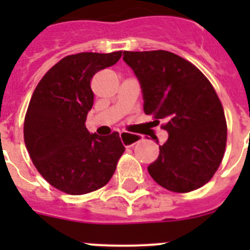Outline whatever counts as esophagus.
<instances>
[{
  "label": "esophagus",
  "mask_w": 250,
  "mask_h": 250,
  "mask_svg": "<svg viewBox=\"0 0 250 250\" xmlns=\"http://www.w3.org/2000/svg\"><path fill=\"white\" fill-rule=\"evenodd\" d=\"M119 135H120L121 143H123V144L125 145L126 147L134 146V145H135L138 141H140V139H141L140 135H136V134H130V132H126V131H121Z\"/></svg>",
  "instance_id": "esophagus-1"
}]
</instances>
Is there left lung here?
<instances>
[{"instance_id": "8db88e82", "label": "left lung", "mask_w": 250, "mask_h": 250, "mask_svg": "<svg viewBox=\"0 0 250 250\" xmlns=\"http://www.w3.org/2000/svg\"><path fill=\"white\" fill-rule=\"evenodd\" d=\"M140 83L144 112L169 138L147 167L160 187L188 193L207 184L224 156L227 121L215 90L189 61L169 51H124Z\"/></svg>"}]
</instances>
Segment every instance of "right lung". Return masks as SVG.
<instances>
[{
	"instance_id": "1",
	"label": "right lung",
	"mask_w": 250,
	"mask_h": 250,
	"mask_svg": "<svg viewBox=\"0 0 250 250\" xmlns=\"http://www.w3.org/2000/svg\"><path fill=\"white\" fill-rule=\"evenodd\" d=\"M123 51L63 57L35 89L23 126L26 149L39 173L59 190L81 195L109 183L124 147L119 134H90L92 76L115 65Z\"/></svg>"
}]
</instances>
